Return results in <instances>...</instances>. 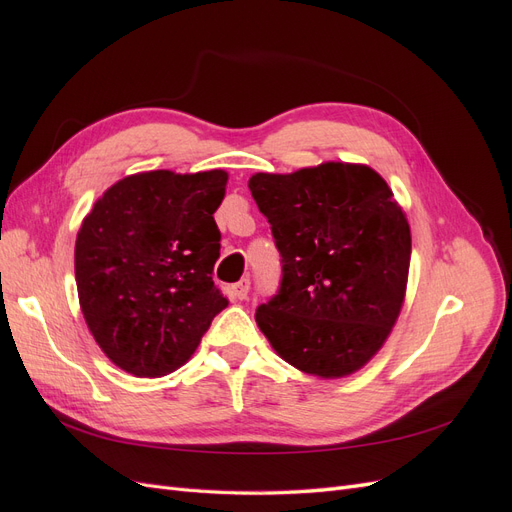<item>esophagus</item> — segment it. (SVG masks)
<instances>
[{"label":"esophagus","instance_id":"esophagus-1","mask_svg":"<svg viewBox=\"0 0 512 512\" xmlns=\"http://www.w3.org/2000/svg\"><path fill=\"white\" fill-rule=\"evenodd\" d=\"M247 292H250V280H241L232 286V294H235V299H239V301H243L247 297Z\"/></svg>","mask_w":512,"mask_h":512}]
</instances>
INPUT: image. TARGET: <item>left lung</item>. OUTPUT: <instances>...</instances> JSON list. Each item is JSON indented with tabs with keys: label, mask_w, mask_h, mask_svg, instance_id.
<instances>
[{
	"label": "left lung",
	"mask_w": 512,
	"mask_h": 512,
	"mask_svg": "<svg viewBox=\"0 0 512 512\" xmlns=\"http://www.w3.org/2000/svg\"><path fill=\"white\" fill-rule=\"evenodd\" d=\"M247 185L282 254L280 292L256 309L260 331L305 374H354L404 305L412 254L404 209L365 164L256 173Z\"/></svg>",
	"instance_id": "obj_1"
}]
</instances>
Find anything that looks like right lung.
<instances>
[{
    "instance_id": "add662e5",
    "label": "right lung",
    "mask_w": 512,
    "mask_h": 512,
    "mask_svg": "<svg viewBox=\"0 0 512 512\" xmlns=\"http://www.w3.org/2000/svg\"><path fill=\"white\" fill-rule=\"evenodd\" d=\"M226 183V170H149L111 185L85 215L74 245L81 312L102 352L136 378L181 367L228 305L211 277Z\"/></svg>"
}]
</instances>
